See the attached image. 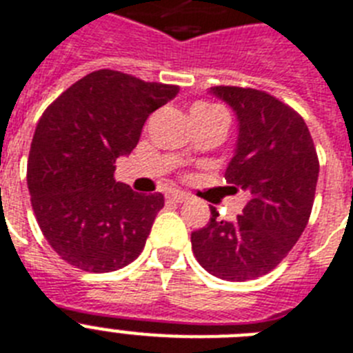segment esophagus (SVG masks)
<instances>
[{
    "instance_id": "obj_1",
    "label": "esophagus",
    "mask_w": 353,
    "mask_h": 353,
    "mask_svg": "<svg viewBox=\"0 0 353 353\" xmlns=\"http://www.w3.org/2000/svg\"><path fill=\"white\" fill-rule=\"evenodd\" d=\"M165 198H168V200H171V202L182 203V202H185V200H188L189 194L183 193V191H179V189H174V191H170V193H165Z\"/></svg>"
}]
</instances>
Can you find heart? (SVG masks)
I'll use <instances>...</instances> for the list:
<instances>
[{"mask_svg":"<svg viewBox=\"0 0 353 353\" xmlns=\"http://www.w3.org/2000/svg\"><path fill=\"white\" fill-rule=\"evenodd\" d=\"M193 108H211V104H205V103H198V104H194Z\"/></svg>","mask_w":353,"mask_h":353,"instance_id":"b5f03b06","label":"heart"}]
</instances>
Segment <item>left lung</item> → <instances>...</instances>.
<instances>
[{
    "instance_id": "8db88e82",
    "label": "left lung",
    "mask_w": 353,
    "mask_h": 353,
    "mask_svg": "<svg viewBox=\"0 0 353 353\" xmlns=\"http://www.w3.org/2000/svg\"><path fill=\"white\" fill-rule=\"evenodd\" d=\"M209 93L229 104L238 121L225 180L247 191L249 202L234 222L218 220L211 208L208 225L191 232V247L209 274L247 281L274 269L305 231L319 160L305 121L276 97L238 86Z\"/></svg>"
}]
</instances>
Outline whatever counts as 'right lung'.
Wrapping results in <instances>:
<instances>
[{"instance_id": "add662e5", "label": "right lung", "mask_w": 353, "mask_h": 353, "mask_svg": "<svg viewBox=\"0 0 353 353\" xmlns=\"http://www.w3.org/2000/svg\"><path fill=\"white\" fill-rule=\"evenodd\" d=\"M179 92L173 84L97 70L45 110L26 182L41 231L70 265L112 272L142 252L164 196L117 182L113 164L135 150L145 119Z\"/></svg>"}]
</instances>
